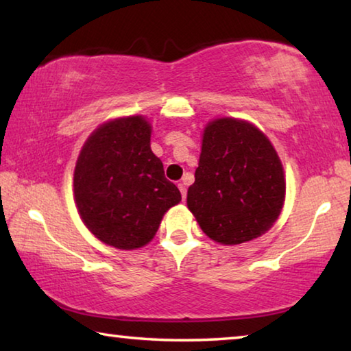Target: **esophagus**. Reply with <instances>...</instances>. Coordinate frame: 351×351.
<instances>
[{"label":"esophagus","mask_w":351,"mask_h":351,"mask_svg":"<svg viewBox=\"0 0 351 351\" xmlns=\"http://www.w3.org/2000/svg\"><path fill=\"white\" fill-rule=\"evenodd\" d=\"M178 187H180V192L182 195V199H186V193H187V187H186V181H182L178 184Z\"/></svg>","instance_id":"1"}]
</instances>
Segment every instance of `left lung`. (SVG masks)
Listing matches in <instances>:
<instances>
[{"mask_svg":"<svg viewBox=\"0 0 351 351\" xmlns=\"http://www.w3.org/2000/svg\"><path fill=\"white\" fill-rule=\"evenodd\" d=\"M285 192L282 161L263 132L235 117L207 123L187 207L210 240L232 246L268 232Z\"/></svg>","mask_w":351,"mask_h":351,"instance_id":"8db88e82","label":"left lung"}]
</instances>
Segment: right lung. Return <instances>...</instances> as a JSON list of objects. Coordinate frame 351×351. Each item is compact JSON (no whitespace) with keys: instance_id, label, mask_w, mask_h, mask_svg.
I'll list each match as a JSON object with an SVG mask.
<instances>
[{"instance_id":"right-lung-1","label":"right lung","mask_w":351,"mask_h":351,"mask_svg":"<svg viewBox=\"0 0 351 351\" xmlns=\"http://www.w3.org/2000/svg\"><path fill=\"white\" fill-rule=\"evenodd\" d=\"M150 138L144 116L111 119L94 130L77 158V210L105 245L125 251L148 245L164 213L181 201L152 152Z\"/></svg>"}]
</instances>
